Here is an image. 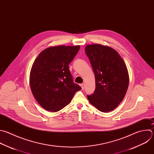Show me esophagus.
Here are the masks:
<instances>
[{"instance_id":"esophagus-1","label":"esophagus","mask_w":154,"mask_h":154,"mask_svg":"<svg viewBox=\"0 0 154 154\" xmlns=\"http://www.w3.org/2000/svg\"><path fill=\"white\" fill-rule=\"evenodd\" d=\"M80 86H81V87H82V89L83 90V89H84V88H85V85L84 83H82V84H81V85H80Z\"/></svg>"}]
</instances>
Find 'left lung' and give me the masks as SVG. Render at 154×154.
<instances>
[{
    "mask_svg": "<svg viewBox=\"0 0 154 154\" xmlns=\"http://www.w3.org/2000/svg\"><path fill=\"white\" fill-rule=\"evenodd\" d=\"M87 55L95 78L94 93L87 97L100 111L108 112L123 100L129 85L126 65L117 51L100 44L86 46Z\"/></svg>",
    "mask_w": 154,
    "mask_h": 154,
    "instance_id": "1",
    "label": "left lung"
}]
</instances>
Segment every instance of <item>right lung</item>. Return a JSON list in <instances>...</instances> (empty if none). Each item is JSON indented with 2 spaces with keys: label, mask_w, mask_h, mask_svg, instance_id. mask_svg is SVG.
Wrapping results in <instances>:
<instances>
[{
  "label": "right lung",
  "mask_w": 154,
  "mask_h": 154,
  "mask_svg": "<svg viewBox=\"0 0 154 154\" xmlns=\"http://www.w3.org/2000/svg\"><path fill=\"white\" fill-rule=\"evenodd\" d=\"M80 46H57L40 53L32 64L29 83L38 104L48 111L57 112L71 101L82 88L73 82L69 64Z\"/></svg>",
  "instance_id": "obj_1"
}]
</instances>
